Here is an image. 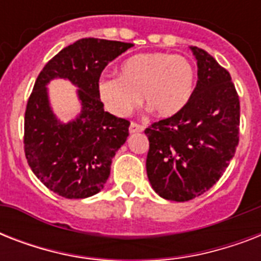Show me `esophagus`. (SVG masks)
Masks as SVG:
<instances>
[{"mask_svg": "<svg viewBox=\"0 0 261 261\" xmlns=\"http://www.w3.org/2000/svg\"><path fill=\"white\" fill-rule=\"evenodd\" d=\"M128 130H130L131 134H135V133H142V131H143V127L141 126V124H137V123L131 122L130 128H128Z\"/></svg>", "mask_w": 261, "mask_h": 261, "instance_id": "obj_1", "label": "esophagus"}]
</instances>
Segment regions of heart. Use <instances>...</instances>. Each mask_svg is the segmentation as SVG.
Masks as SVG:
<instances>
[{
    "label": "heart",
    "instance_id": "b5f03b06",
    "mask_svg": "<svg viewBox=\"0 0 261 261\" xmlns=\"http://www.w3.org/2000/svg\"><path fill=\"white\" fill-rule=\"evenodd\" d=\"M195 87V71L181 55L143 53L126 59L120 77L107 75L97 81V96L108 112L124 118L141 102L155 115L173 116L190 101Z\"/></svg>",
    "mask_w": 261,
    "mask_h": 261
}]
</instances>
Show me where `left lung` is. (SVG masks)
Returning <instances> with one entry per match:
<instances>
[{
  "label": "left lung",
  "instance_id": "1",
  "mask_svg": "<svg viewBox=\"0 0 261 261\" xmlns=\"http://www.w3.org/2000/svg\"><path fill=\"white\" fill-rule=\"evenodd\" d=\"M190 50L198 65L190 101L145 130L151 188L173 202H187L210 190L239 145L240 100L229 71L202 48Z\"/></svg>",
  "mask_w": 261,
  "mask_h": 261
}]
</instances>
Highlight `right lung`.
Here are the masks:
<instances>
[{
	"label": "right lung",
	"mask_w": 261,
	"mask_h": 261,
	"mask_svg": "<svg viewBox=\"0 0 261 261\" xmlns=\"http://www.w3.org/2000/svg\"><path fill=\"white\" fill-rule=\"evenodd\" d=\"M133 46L80 39L59 51L35 83L25 110L24 150L36 177L59 196L89 198L110 177L112 159L127 141L130 122L104 111L96 87L107 65ZM57 78L77 88L82 111L69 122L59 121L50 107L46 87Z\"/></svg>",
	"instance_id": "add662e5"
}]
</instances>
